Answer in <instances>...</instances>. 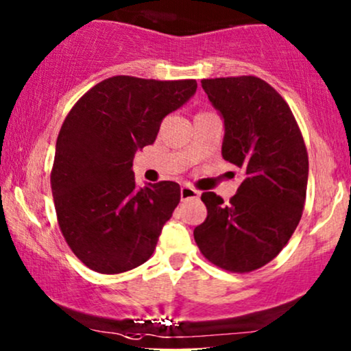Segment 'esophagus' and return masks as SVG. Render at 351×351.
I'll return each instance as SVG.
<instances>
[{"instance_id":"obj_1","label":"esophagus","mask_w":351,"mask_h":351,"mask_svg":"<svg viewBox=\"0 0 351 351\" xmlns=\"http://www.w3.org/2000/svg\"><path fill=\"white\" fill-rule=\"evenodd\" d=\"M180 195H182V202H186V199L198 198L199 191L195 190V188L190 186V184H183L182 190H180Z\"/></svg>"}]
</instances>
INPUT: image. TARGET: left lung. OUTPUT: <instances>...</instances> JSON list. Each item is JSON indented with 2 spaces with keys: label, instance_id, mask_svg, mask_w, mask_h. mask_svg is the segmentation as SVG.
Segmentation results:
<instances>
[{
  "label": "left lung",
  "instance_id": "left-lung-1",
  "mask_svg": "<svg viewBox=\"0 0 351 351\" xmlns=\"http://www.w3.org/2000/svg\"><path fill=\"white\" fill-rule=\"evenodd\" d=\"M225 119L221 155L245 178L228 203L205 191L206 219L195 228L202 255L218 268L250 273L288 243L306 199L308 153L282 95L256 76L202 80Z\"/></svg>",
  "mask_w": 351,
  "mask_h": 351
}]
</instances>
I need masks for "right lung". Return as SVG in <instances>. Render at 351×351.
Masks as SVG:
<instances>
[{"mask_svg":"<svg viewBox=\"0 0 351 351\" xmlns=\"http://www.w3.org/2000/svg\"><path fill=\"white\" fill-rule=\"evenodd\" d=\"M195 91V80L111 76L88 90L64 118L51 168L56 218L71 252L93 271L118 275L155 252L180 203V184L136 188L133 158Z\"/></svg>","mask_w":351,"mask_h":351,"instance_id":"obj_1","label":"right lung"}]
</instances>
